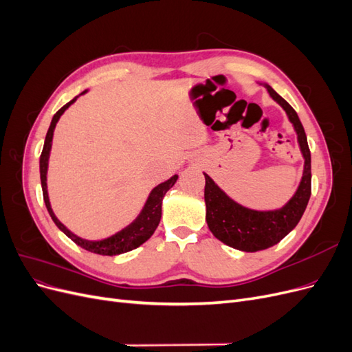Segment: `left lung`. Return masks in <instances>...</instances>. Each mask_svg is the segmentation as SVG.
Returning a JSON list of instances; mask_svg holds the SVG:
<instances>
[{"instance_id":"left-lung-1","label":"left lung","mask_w":352,"mask_h":352,"mask_svg":"<svg viewBox=\"0 0 352 352\" xmlns=\"http://www.w3.org/2000/svg\"><path fill=\"white\" fill-rule=\"evenodd\" d=\"M261 85L285 110L287 119L292 123L304 157V170L295 194L285 206L276 210H252L241 206L204 173L206 220L208 229L223 243L245 252L261 251L280 242L301 220L311 195V154L300 117L270 85Z\"/></svg>"}]
</instances>
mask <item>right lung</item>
Instances as JSON below:
<instances>
[{
	"label": "right lung",
	"instance_id": "add662e5",
	"mask_svg": "<svg viewBox=\"0 0 352 352\" xmlns=\"http://www.w3.org/2000/svg\"><path fill=\"white\" fill-rule=\"evenodd\" d=\"M88 89H85L82 94L83 95L87 94ZM74 97L72 101H69L66 105H63V107L54 114L50 124V129L47 132L45 136V142H44V148H42V154L39 158V172H41V185H42V194H44V201H45V206L47 210L50 212V216L52 219V221L56 223V226L65 233L66 236H69L74 243H78L80 248L91 251L94 254H100V255H119L127 251H132L138 247H141L144 242H146L153 236V233L155 232L160 219H162V204H163V198L166 195L167 190L172 188L176 180H177V175H173L170 179L164 180L160 185H157L150 195H148L145 204L141 210L140 214L136 216V219L129 223L126 228H123L122 230L116 232L114 235L109 236V238H104V239H98V241H89V239H85L80 238L78 235H74V233L67 229L63 223L57 219V216L54 214V211L51 208V202H50V197H48V186H47V173H48V162H50V153H51V146H52V136H54V131H56V124L60 120V117L63 116L70 105L79 98Z\"/></svg>",
	"mask_w": 352,
	"mask_h": 352
}]
</instances>
